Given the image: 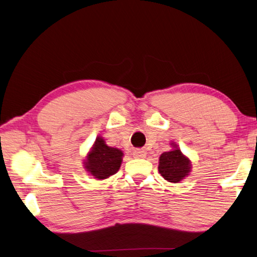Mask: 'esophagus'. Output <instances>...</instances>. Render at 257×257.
<instances>
[{
	"instance_id": "34e87169",
	"label": "esophagus",
	"mask_w": 257,
	"mask_h": 257,
	"mask_svg": "<svg viewBox=\"0 0 257 257\" xmlns=\"http://www.w3.org/2000/svg\"><path fill=\"white\" fill-rule=\"evenodd\" d=\"M133 156L135 158H138V159H143L146 158V156H147V153L145 152L144 149H135Z\"/></svg>"
}]
</instances>
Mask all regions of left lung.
I'll list each match as a JSON object with an SVG mask.
<instances>
[{
  "label": "left lung",
  "mask_w": 257,
  "mask_h": 257,
  "mask_svg": "<svg viewBox=\"0 0 257 257\" xmlns=\"http://www.w3.org/2000/svg\"><path fill=\"white\" fill-rule=\"evenodd\" d=\"M173 149L165 152L159 157L158 170L164 179L169 183H179L189 175L192 162L180 152L177 144H170Z\"/></svg>",
  "instance_id": "obj_1"
}]
</instances>
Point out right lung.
Listing matches in <instances>:
<instances>
[{
	"label": "right lung",
	"mask_w": 257,
	"mask_h": 257,
	"mask_svg": "<svg viewBox=\"0 0 257 257\" xmlns=\"http://www.w3.org/2000/svg\"><path fill=\"white\" fill-rule=\"evenodd\" d=\"M122 157L123 153L121 150L110 147L102 137H98L85 156L83 163L85 172L98 180L107 179L118 172L122 163Z\"/></svg>",
	"instance_id": "add662e5"
}]
</instances>
